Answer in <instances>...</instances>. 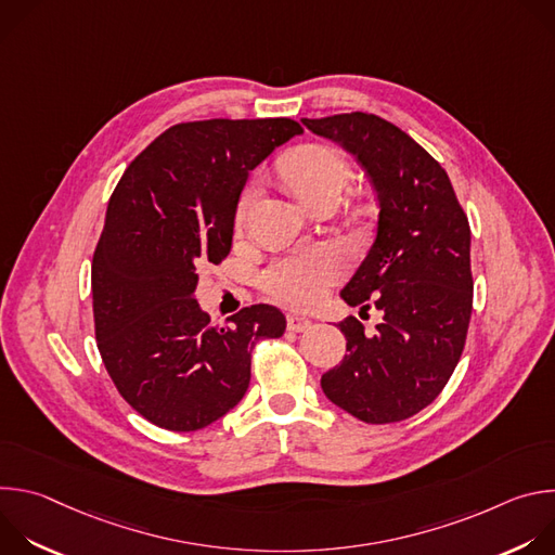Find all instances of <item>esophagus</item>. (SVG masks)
Masks as SVG:
<instances>
[{"mask_svg": "<svg viewBox=\"0 0 555 555\" xmlns=\"http://www.w3.org/2000/svg\"><path fill=\"white\" fill-rule=\"evenodd\" d=\"M311 325V321L302 313H287V330L289 332H305Z\"/></svg>", "mask_w": 555, "mask_h": 555, "instance_id": "obj_1", "label": "esophagus"}]
</instances>
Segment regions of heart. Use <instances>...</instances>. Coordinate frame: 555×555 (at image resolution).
Here are the masks:
<instances>
[{"label": "heart", "instance_id": "heart-1", "mask_svg": "<svg viewBox=\"0 0 555 555\" xmlns=\"http://www.w3.org/2000/svg\"><path fill=\"white\" fill-rule=\"evenodd\" d=\"M281 169L292 191L309 206L323 197H338L351 180L345 157L325 144H302L289 151ZM253 199L255 189H248L242 195L236 217H246ZM343 274V255L332 246H315L274 261L261 274V289L283 305L307 307L321 300Z\"/></svg>", "mask_w": 555, "mask_h": 555}]
</instances>
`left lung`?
<instances>
[{
  "mask_svg": "<svg viewBox=\"0 0 555 555\" xmlns=\"http://www.w3.org/2000/svg\"><path fill=\"white\" fill-rule=\"evenodd\" d=\"M369 176L377 234L340 296L382 311L375 334L349 315L345 360L321 377L327 398L366 424L402 422L435 402L465 347L472 313L469 223L448 173L406 131L364 112L302 118Z\"/></svg>",
  "mask_w": 555,
  "mask_h": 555,
  "instance_id": "1",
  "label": "left lung"
}]
</instances>
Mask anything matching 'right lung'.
Segmentation results:
<instances>
[{"mask_svg":"<svg viewBox=\"0 0 555 555\" xmlns=\"http://www.w3.org/2000/svg\"><path fill=\"white\" fill-rule=\"evenodd\" d=\"M302 133L289 118L180 122L127 167L92 259L94 330L125 402L151 424L191 433L242 402L253 349L285 332L272 305L210 323L197 270L221 263L253 169Z\"/></svg>","mask_w":555,"mask_h":555,"instance_id":"1","label":"right lung"}]
</instances>
